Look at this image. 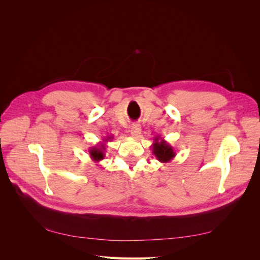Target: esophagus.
I'll list each match as a JSON object with an SVG mask.
<instances>
[{"label":"esophagus","instance_id":"esophagus-1","mask_svg":"<svg viewBox=\"0 0 260 260\" xmlns=\"http://www.w3.org/2000/svg\"><path fill=\"white\" fill-rule=\"evenodd\" d=\"M130 133L133 138H138L141 135V127L139 124H132L131 129H130Z\"/></svg>","mask_w":260,"mask_h":260}]
</instances>
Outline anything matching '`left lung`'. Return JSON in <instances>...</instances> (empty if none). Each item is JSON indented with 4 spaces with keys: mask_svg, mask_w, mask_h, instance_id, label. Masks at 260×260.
I'll return each instance as SVG.
<instances>
[{
    "mask_svg": "<svg viewBox=\"0 0 260 260\" xmlns=\"http://www.w3.org/2000/svg\"><path fill=\"white\" fill-rule=\"evenodd\" d=\"M152 153L155 155L157 160H159L162 164H167L171 161L176 157V151L166 140L157 136L153 140Z\"/></svg>",
    "mask_w": 260,
    "mask_h": 260,
    "instance_id": "8db88e82",
    "label": "left lung"
}]
</instances>
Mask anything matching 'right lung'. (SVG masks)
I'll return each mask as SVG.
<instances>
[{"mask_svg":"<svg viewBox=\"0 0 260 260\" xmlns=\"http://www.w3.org/2000/svg\"><path fill=\"white\" fill-rule=\"evenodd\" d=\"M113 136H109V137H106L105 139H103V141H101V142L99 144H96L95 146H92L89 148V154H90V157L91 159L94 161V162H100L101 160L104 159L105 157V151H106V143L111 142V141L113 140Z\"/></svg>","mask_w":260,"mask_h":260,"instance_id":"add662e5","label":"right lung"}]
</instances>
